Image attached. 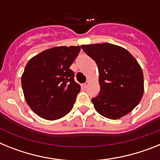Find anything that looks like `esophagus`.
Segmentation results:
<instances>
[{
    "instance_id": "34e87169",
    "label": "esophagus",
    "mask_w": 160,
    "mask_h": 160,
    "mask_svg": "<svg viewBox=\"0 0 160 160\" xmlns=\"http://www.w3.org/2000/svg\"><path fill=\"white\" fill-rule=\"evenodd\" d=\"M90 84V82L89 81H87V82H86L84 83V84H83V87H85V88H87V87H88V85Z\"/></svg>"
}]
</instances>
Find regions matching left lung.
Segmentation results:
<instances>
[{"label": "left lung", "instance_id": "left-lung-1", "mask_svg": "<svg viewBox=\"0 0 160 160\" xmlns=\"http://www.w3.org/2000/svg\"><path fill=\"white\" fill-rule=\"evenodd\" d=\"M81 47L98 68L100 91L91 99L97 112L111 119L131 112L144 91L143 73L136 59L126 49L113 44Z\"/></svg>", "mask_w": 160, "mask_h": 160}]
</instances>
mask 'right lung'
Wrapping results in <instances>:
<instances>
[{"mask_svg":"<svg viewBox=\"0 0 160 160\" xmlns=\"http://www.w3.org/2000/svg\"><path fill=\"white\" fill-rule=\"evenodd\" d=\"M80 46H58L44 50L30 59L22 76L25 98L32 111L47 120L70 112L81 87L70 69Z\"/></svg>","mask_w":160,"mask_h":160,"instance_id":"1","label":"right lung"}]
</instances>
